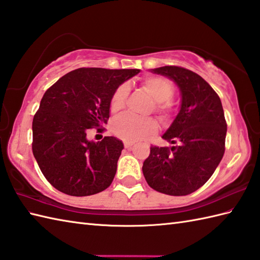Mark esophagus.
Instances as JSON below:
<instances>
[{
	"mask_svg": "<svg viewBox=\"0 0 260 260\" xmlns=\"http://www.w3.org/2000/svg\"><path fill=\"white\" fill-rule=\"evenodd\" d=\"M133 145H134L133 142H126V141L124 142V146H125L126 148H131Z\"/></svg>",
	"mask_w": 260,
	"mask_h": 260,
	"instance_id": "34e87169",
	"label": "esophagus"
}]
</instances>
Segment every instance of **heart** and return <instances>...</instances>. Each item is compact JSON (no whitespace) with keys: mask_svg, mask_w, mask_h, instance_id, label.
Instances as JSON below:
<instances>
[{"mask_svg":"<svg viewBox=\"0 0 260 260\" xmlns=\"http://www.w3.org/2000/svg\"><path fill=\"white\" fill-rule=\"evenodd\" d=\"M141 86L155 101L156 112L162 117H167L172 109L170 99L174 92V87L171 81L162 77H147L142 81ZM127 95H128L127 86H119L110 98V112L119 114L125 107ZM156 131L157 124L153 118H137L134 116H124L116 120L113 125V133L126 142L143 140L154 134Z\"/></svg>","mask_w":260,"mask_h":260,"instance_id":"obj_1","label":"heart"}]
</instances>
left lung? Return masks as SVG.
<instances>
[{"instance_id":"obj_1","label":"left lung","mask_w":260,"mask_h":260,"mask_svg":"<svg viewBox=\"0 0 260 260\" xmlns=\"http://www.w3.org/2000/svg\"><path fill=\"white\" fill-rule=\"evenodd\" d=\"M173 80L181 92L180 110L162 139L172 147L151 146L143 174L152 189L187 196L211 178L224 154L227 123L221 101L202 77L176 66L151 69Z\"/></svg>"}]
</instances>
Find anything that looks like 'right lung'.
<instances>
[{
	"mask_svg": "<svg viewBox=\"0 0 260 260\" xmlns=\"http://www.w3.org/2000/svg\"><path fill=\"white\" fill-rule=\"evenodd\" d=\"M140 69L79 68L43 95L32 121V152L49 183L74 197L92 196L112 184L123 142L88 140L89 129L107 124L117 88Z\"/></svg>",
	"mask_w": 260,
	"mask_h": 260,
	"instance_id": "1",
	"label": "right lung"
}]
</instances>
